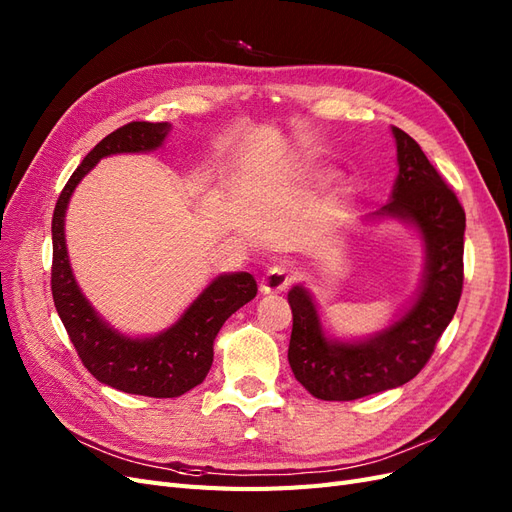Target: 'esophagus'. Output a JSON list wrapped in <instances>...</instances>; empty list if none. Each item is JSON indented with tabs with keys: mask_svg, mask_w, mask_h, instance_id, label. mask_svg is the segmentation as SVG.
<instances>
[{
	"mask_svg": "<svg viewBox=\"0 0 512 512\" xmlns=\"http://www.w3.org/2000/svg\"><path fill=\"white\" fill-rule=\"evenodd\" d=\"M290 282H292V273L284 265H273L265 275H262L260 292L265 294L284 292L290 286Z\"/></svg>",
	"mask_w": 512,
	"mask_h": 512,
	"instance_id": "esophagus-1",
	"label": "esophagus"
}]
</instances>
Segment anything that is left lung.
<instances>
[{
  "mask_svg": "<svg viewBox=\"0 0 512 512\" xmlns=\"http://www.w3.org/2000/svg\"><path fill=\"white\" fill-rule=\"evenodd\" d=\"M393 136L399 175L391 203L376 215L406 220L421 232V290L404 316L361 342L329 339L309 292L303 286L288 292L292 374L324 401H352L410 382L431 359L461 299L466 211L414 138L399 128H393Z\"/></svg>",
  "mask_w": 512,
  "mask_h": 512,
  "instance_id": "left-lung-1",
  "label": "left lung"
}]
</instances>
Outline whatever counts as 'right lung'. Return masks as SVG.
I'll list each match as a JSON object with an SVG mask.
<instances>
[{
  "label": "right lung",
  "mask_w": 512,
  "mask_h": 512,
  "mask_svg": "<svg viewBox=\"0 0 512 512\" xmlns=\"http://www.w3.org/2000/svg\"><path fill=\"white\" fill-rule=\"evenodd\" d=\"M168 130L170 123L166 121H132L102 138L61 190L51 224L53 301L79 359L102 384L123 393L160 399L179 397L205 380L213 363L215 335L239 307L256 297V280L243 271L218 275L164 333L153 337L121 335L96 314L76 286L66 250L64 218L74 188L102 158L158 149Z\"/></svg>",
  "instance_id": "add662e5"
}]
</instances>
